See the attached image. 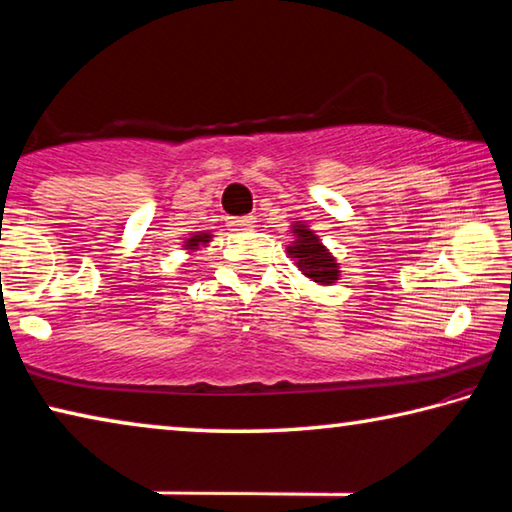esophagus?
Returning <instances> with one entry per match:
<instances>
[{
	"label": "esophagus",
	"mask_w": 512,
	"mask_h": 512,
	"mask_svg": "<svg viewBox=\"0 0 512 512\" xmlns=\"http://www.w3.org/2000/svg\"><path fill=\"white\" fill-rule=\"evenodd\" d=\"M228 225L232 230H250L255 228L253 216H237V219H228Z\"/></svg>",
	"instance_id": "1"
}]
</instances>
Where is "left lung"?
I'll return each instance as SVG.
<instances>
[{
    "label": "left lung",
    "instance_id": "obj_1",
    "mask_svg": "<svg viewBox=\"0 0 512 512\" xmlns=\"http://www.w3.org/2000/svg\"><path fill=\"white\" fill-rule=\"evenodd\" d=\"M291 232L293 241L287 246V253L293 262H296L298 271L309 277L311 282L323 284V287L339 282L341 266L336 262V257L329 253L323 241H320L316 232L311 230L305 221L293 223Z\"/></svg>",
    "mask_w": 512,
    "mask_h": 512
}]
</instances>
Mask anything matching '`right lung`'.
Segmentation results:
<instances>
[{"label": "right lung", "instance_id": "obj_1", "mask_svg": "<svg viewBox=\"0 0 512 512\" xmlns=\"http://www.w3.org/2000/svg\"><path fill=\"white\" fill-rule=\"evenodd\" d=\"M212 237H214L212 232H192V237H187L183 241V250H187V253H196V250H201L210 244Z\"/></svg>", "mask_w": 512, "mask_h": 512}]
</instances>
